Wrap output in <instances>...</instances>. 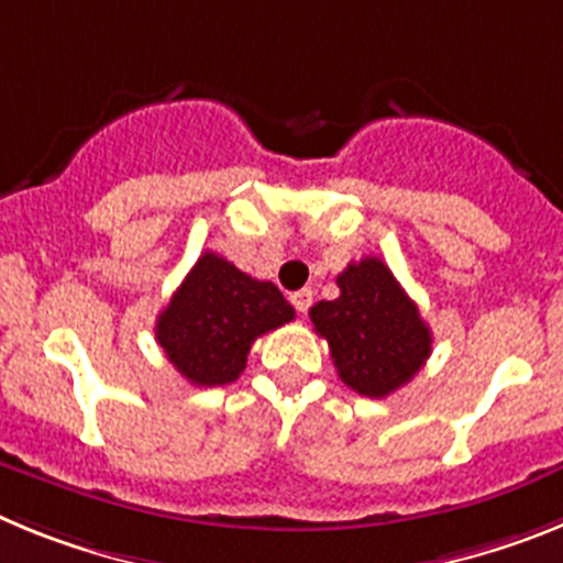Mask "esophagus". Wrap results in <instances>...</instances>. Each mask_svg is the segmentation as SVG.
<instances>
[{"label": "esophagus", "instance_id": "1", "mask_svg": "<svg viewBox=\"0 0 563 563\" xmlns=\"http://www.w3.org/2000/svg\"><path fill=\"white\" fill-rule=\"evenodd\" d=\"M290 301H292V307H296V310L301 312V316H305V312L312 307V290H307V287H305V290L292 292Z\"/></svg>", "mask_w": 563, "mask_h": 563}]
</instances>
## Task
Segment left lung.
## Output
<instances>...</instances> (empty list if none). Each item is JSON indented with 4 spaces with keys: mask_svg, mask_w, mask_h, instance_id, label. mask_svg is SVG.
<instances>
[{
    "mask_svg": "<svg viewBox=\"0 0 563 563\" xmlns=\"http://www.w3.org/2000/svg\"><path fill=\"white\" fill-rule=\"evenodd\" d=\"M341 296L318 301L310 321L330 343L338 377L363 397H386L411 380L431 355V330L380 258L350 262Z\"/></svg>",
    "mask_w": 563,
    "mask_h": 563,
    "instance_id": "1",
    "label": "left lung"
}]
</instances>
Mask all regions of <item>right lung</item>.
Segmentation results:
<instances>
[{
    "label": "right lung",
    "instance_id": "right-lung-1",
    "mask_svg": "<svg viewBox=\"0 0 563 563\" xmlns=\"http://www.w3.org/2000/svg\"><path fill=\"white\" fill-rule=\"evenodd\" d=\"M276 285L206 251L157 316L154 338L194 386H225L245 369L251 343L292 321Z\"/></svg>",
    "mask_w": 563,
    "mask_h": 563
}]
</instances>
